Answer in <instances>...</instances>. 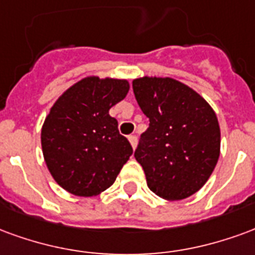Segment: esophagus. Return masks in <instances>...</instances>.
Returning <instances> with one entry per match:
<instances>
[{
  "label": "esophagus",
  "instance_id": "obj_1",
  "mask_svg": "<svg viewBox=\"0 0 255 255\" xmlns=\"http://www.w3.org/2000/svg\"><path fill=\"white\" fill-rule=\"evenodd\" d=\"M129 142H130V145H131V148L134 149L135 145H137V137L135 135H129Z\"/></svg>",
  "mask_w": 255,
  "mask_h": 255
}]
</instances>
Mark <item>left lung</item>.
Segmentation results:
<instances>
[{"label": "left lung", "mask_w": 255, "mask_h": 255, "mask_svg": "<svg viewBox=\"0 0 255 255\" xmlns=\"http://www.w3.org/2000/svg\"><path fill=\"white\" fill-rule=\"evenodd\" d=\"M133 91L149 128L134 152L156 196L179 201L200 190L220 156L216 113L201 95L171 77L144 76Z\"/></svg>", "instance_id": "left-lung-1"}]
</instances>
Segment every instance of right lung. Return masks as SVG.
<instances>
[{"instance_id":"right-lung-1","label":"right lung","mask_w":255,"mask_h":255,"mask_svg":"<svg viewBox=\"0 0 255 255\" xmlns=\"http://www.w3.org/2000/svg\"><path fill=\"white\" fill-rule=\"evenodd\" d=\"M129 88L128 80L88 76L55 100L40 141L46 166L62 189L95 197L115 182L133 149L109 111Z\"/></svg>"}]
</instances>
